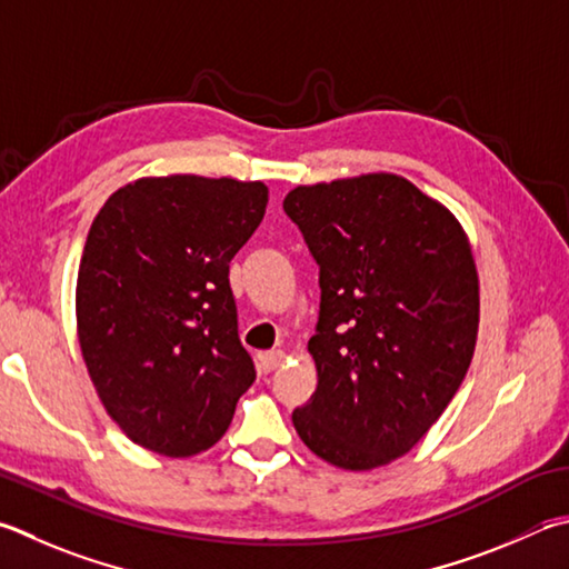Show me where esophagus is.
Masks as SVG:
<instances>
[{"label": "esophagus", "mask_w": 569, "mask_h": 569, "mask_svg": "<svg viewBox=\"0 0 569 569\" xmlns=\"http://www.w3.org/2000/svg\"><path fill=\"white\" fill-rule=\"evenodd\" d=\"M281 363H283V350H266V353L258 356V368H261V373H273Z\"/></svg>", "instance_id": "34e87169"}]
</instances>
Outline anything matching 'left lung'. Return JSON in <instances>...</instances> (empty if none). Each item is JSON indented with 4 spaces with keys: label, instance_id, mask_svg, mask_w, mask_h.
Listing matches in <instances>:
<instances>
[{
    "label": "left lung",
    "instance_id": "8db88e82",
    "mask_svg": "<svg viewBox=\"0 0 569 569\" xmlns=\"http://www.w3.org/2000/svg\"><path fill=\"white\" fill-rule=\"evenodd\" d=\"M283 211L318 263V386L293 426L346 470L388 465L456 396L478 338L468 236L396 173L298 186Z\"/></svg>",
    "mask_w": 569,
    "mask_h": 569
}]
</instances>
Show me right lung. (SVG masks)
<instances>
[{
  "label": "right lung",
  "mask_w": 569,
  "mask_h": 569,
  "mask_svg": "<svg viewBox=\"0 0 569 569\" xmlns=\"http://www.w3.org/2000/svg\"><path fill=\"white\" fill-rule=\"evenodd\" d=\"M261 181L159 177L109 196L77 278L89 376L127 438L167 458L209 450L256 368L229 263L258 229Z\"/></svg>",
  "instance_id": "1"
}]
</instances>
